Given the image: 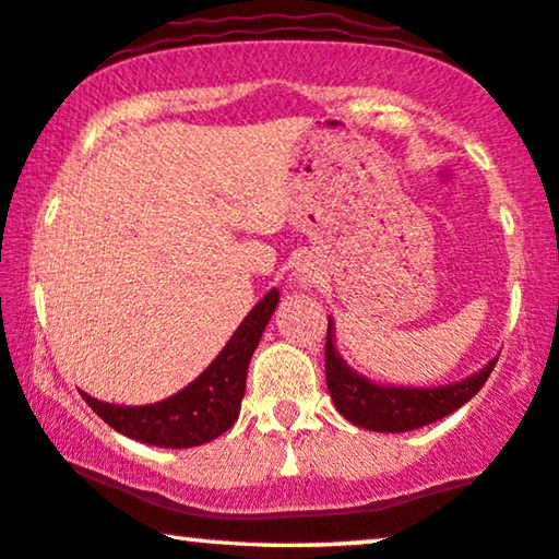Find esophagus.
I'll return each mask as SVG.
<instances>
[{
  "mask_svg": "<svg viewBox=\"0 0 559 559\" xmlns=\"http://www.w3.org/2000/svg\"><path fill=\"white\" fill-rule=\"evenodd\" d=\"M297 282H299V287H312L314 282H317V272H314V267H309V264H305V267H299Z\"/></svg>",
  "mask_w": 559,
  "mask_h": 559,
  "instance_id": "obj_1",
  "label": "esophagus"
}]
</instances>
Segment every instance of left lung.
I'll list each match as a JSON object with an SVG mask.
<instances>
[{"label":"left lung","instance_id":"left-lung-1","mask_svg":"<svg viewBox=\"0 0 559 559\" xmlns=\"http://www.w3.org/2000/svg\"><path fill=\"white\" fill-rule=\"evenodd\" d=\"M328 347H324V372L334 407L352 425L372 432H409L452 415L483 390L497 357L460 382L437 388H394L377 384L352 369L334 347V320H328Z\"/></svg>","mask_w":559,"mask_h":559}]
</instances>
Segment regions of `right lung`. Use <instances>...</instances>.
Masks as SVG:
<instances>
[{"mask_svg": "<svg viewBox=\"0 0 559 559\" xmlns=\"http://www.w3.org/2000/svg\"><path fill=\"white\" fill-rule=\"evenodd\" d=\"M277 302L280 292L270 289L250 309L212 365L167 400L152 405H111L87 392H82V397L111 429L130 440L171 450L210 442L237 423L245 397L247 367Z\"/></svg>", "mask_w": 559, "mask_h": 559, "instance_id": "obj_1", "label": "right lung"}]
</instances>
